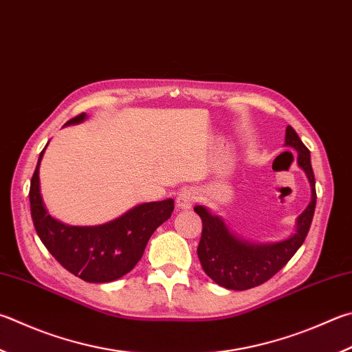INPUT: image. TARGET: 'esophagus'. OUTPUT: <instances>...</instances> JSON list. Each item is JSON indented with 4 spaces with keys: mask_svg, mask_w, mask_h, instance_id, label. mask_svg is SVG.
<instances>
[{
    "mask_svg": "<svg viewBox=\"0 0 352 352\" xmlns=\"http://www.w3.org/2000/svg\"><path fill=\"white\" fill-rule=\"evenodd\" d=\"M197 200V192L194 189H183L180 194L177 197V208L178 209H189L192 208V204Z\"/></svg>",
    "mask_w": 352,
    "mask_h": 352,
    "instance_id": "obj_1",
    "label": "esophagus"
}]
</instances>
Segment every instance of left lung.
I'll return each instance as SVG.
<instances>
[{"instance_id":"left-lung-1","label":"left lung","mask_w":352,"mask_h":352,"mask_svg":"<svg viewBox=\"0 0 352 352\" xmlns=\"http://www.w3.org/2000/svg\"><path fill=\"white\" fill-rule=\"evenodd\" d=\"M285 146L297 151V163L311 184V201L308 208L298 215L296 232L289 239L255 245L239 239L229 231L226 223L219 215H212L204 206L194 208L203 221L201 239L197 248L203 271L217 285L226 289L245 291L267 282L292 258L308 235L317 200L311 154L291 126L286 127Z\"/></svg>"}]
</instances>
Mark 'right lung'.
<instances>
[{
  "label": "right lung",
  "mask_w": 352,
  "mask_h": 352,
  "mask_svg": "<svg viewBox=\"0 0 352 352\" xmlns=\"http://www.w3.org/2000/svg\"><path fill=\"white\" fill-rule=\"evenodd\" d=\"M86 113L67 124L81 123ZM46 149V148H44ZM30 180V214L35 231L55 260L70 274L89 283L113 282L133 270L155 229L169 219L174 200L143 203L100 226H69L55 220L44 206L40 190V163Z\"/></svg>",
  "instance_id": "1"
}]
</instances>
